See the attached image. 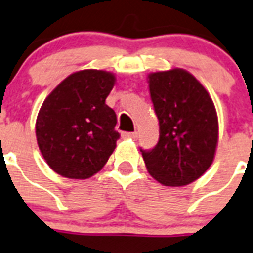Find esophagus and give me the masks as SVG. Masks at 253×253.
I'll list each match as a JSON object with an SVG mask.
<instances>
[{
    "label": "esophagus",
    "instance_id": "1",
    "mask_svg": "<svg viewBox=\"0 0 253 253\" xmlns=\"http://www.w3.org/2000/svg\"><path fill=\"white\" fill-rule=\"evenodd\" d=\"M123 137H126V139H132L136 140L137 139V132H123L122 133Z\"/></svg>",
    "mask_w": 253,
    "mask_h": 253
}]
</instances>
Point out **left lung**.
<instances>
[{"instance_id":"obj_1","label":"left lung","mask_w":253,"mask_h":253,"mask_svg":"<svg viewBox=\"0 0 253 253\" xmlns=\"http://www.w3.org/2000/svg\"><path fill=\"white\" fill-rule=\"evenodd\" d=\"M149 91L159 121V139L144 150L150 175L163 185H188L212 165L218 139L213 101L184 69L149 74Z\"/></svg>"}]
</instances>
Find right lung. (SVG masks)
Segmentation results:
<instances>
[{"label": "right lung", "mask_w": 253, "mask_h": 253, "mask_svg": "<svg viewBox=\"0 0 253 253\" xmlns=\"http://www.w3.org/2000/svg\"><path fill=\"white\" fill-rule=\"evenodd\" d=\"M109 72L86 69L65 78L42 104L36 136L48 166L68 179H88L116 148L117 116L105 104L114 86Z\"/></svg>", "instance_id": "1"}]
</instances>
